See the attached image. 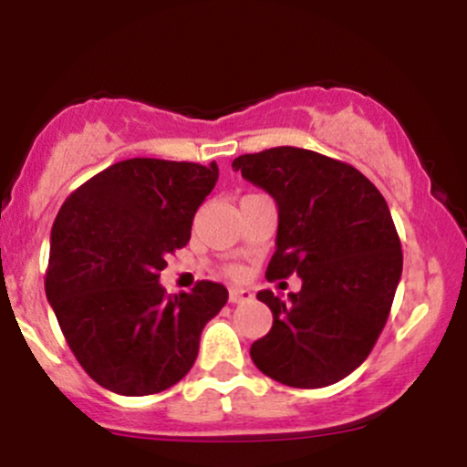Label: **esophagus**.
<instances>
[{
	"mask_svg": "<svg viewBox=\"0 0 467 467\" xmlns=\"http://www.w3.org/2000/svg\"><path fill=\"white\" fill-rule=\"evenodd\" d=\"M228 301H230V303H248V301H252V292H250V289L230 287Z\"/></svg>",
	"mask_w": 467,
	"mask_h": 467,
	"instance_id": "34e87169",
	"label": "esophagus"
}]
</instances>
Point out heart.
<instances>
[{
	"label": "heart",
	"instance_id": "1",
	"mask_svg": "<svg viewBox=\"0 0 467 467\" xmlns=\"http://www.w3.org/2000/svg\"><path fill=\"white\" fill-rule=\"evenodd\" d=\"M228 272H230V275H233V276H237V275H239V270H237V267H230Z\"/></svg>",
	"mask_w": 467,
	"mask_h": 467
}]
</instances>
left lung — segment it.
<instances>
[{
    "mask_svg": "<svg viewBox=\"0 0 467 467\" xmlns=\"http://www.w3.org/2000/svg\"><path fill=\"white\" fill-rule=\"evenodd\" d=\"M233 169L278 206L265 276L303 281L287 301L270 289L256 294L275 323L252 342V362L294 389L340 382L378 342L401 276V244L387 200L351 164L309 149L245 153Z\"/></svg>",
    "mask_w": 467,
    "mask_h": 467,
    "instance_id": "1",
    "label": "left lung"
}]
</instances>
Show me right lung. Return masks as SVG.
I'll list each match as a JSON object with an SVG mask.
<instances>
[{
	"mask_svg": "<svg viewBox=\"0 0 467 467\" xmlns=\"http://www.w3.org/2000/svg\"><path fill=\"white\" fill-rule=\"evenodd\" d=\"M217 164L131 158L67 197L50 234L46 294L85 373L118 395H153L191 371L203 325L228 301L200 281L171 296L166 256L191 239Z\"/></svg>",
	"mask_w": 467,
	"mask_h": 467,
	"instance_id": "add662e5",
	"label": "right lung"
}]
</instances>
